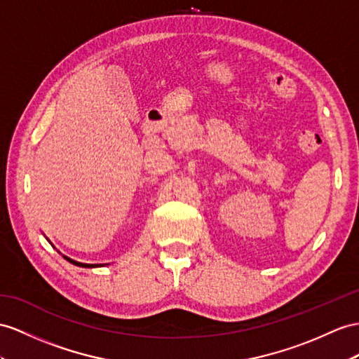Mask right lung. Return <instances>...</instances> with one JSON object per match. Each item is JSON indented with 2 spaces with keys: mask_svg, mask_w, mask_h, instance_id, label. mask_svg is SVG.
Returning <instances> with one entry per match:
<instances>
[{
  "mask_svg": "<svg viewBox=\"0 0 359 359\" xmlns=\"http://www.w3.org/2000/svg\"><path fill=\"white\" fill-rule=\"evenodd\" d=\"M63 258H65L67 261H69L71 264L79 265V267H85V269H92V267H97V264H81V262H77V261H74V259H69V258H67V256H63Z\"/></svg>",
  "mask_w": 359,
  "mask_h": 359,
  "instance_id": "1",
  "label": "right lung"
}]
</instances>
